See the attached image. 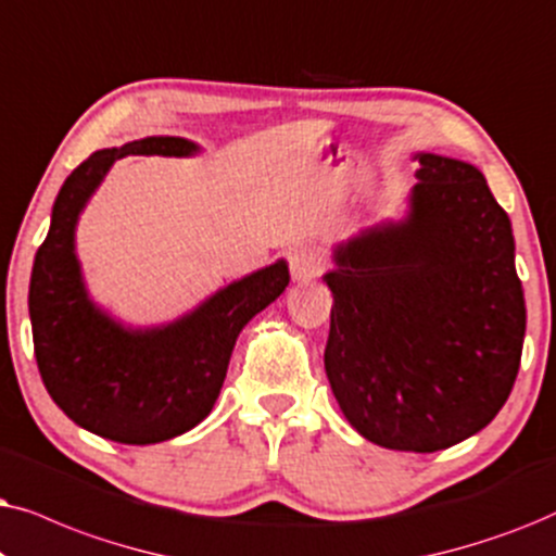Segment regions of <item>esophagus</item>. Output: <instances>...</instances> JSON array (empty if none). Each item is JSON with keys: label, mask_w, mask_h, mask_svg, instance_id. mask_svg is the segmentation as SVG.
<instances>
[{"label": "esophagus", "mask_w": 556, "mask_h": 556, "mask_svg": "<svg viewBox=\"0 0 556 556\" xmlns=\"http://www.w3.org/2000/svg\"><path fill=\"white\" fill-rule=\"evenodd\" d=\"M290 271L294 282H309L325 271V262L315 249H294L290 256Z\"/></svg>", "instance_id": "esophagus-1"}]
</instances>
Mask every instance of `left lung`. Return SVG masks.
<instances>
[{"instance_id": "left-lung-1", "label": "left lung", "mask_w": 556, "mask_h": 556, "mask_svg": "<svg viewBox=\"0 0 556 556\" xmlns=\"http://www.w3.org/2000/svg\"><path fill=\"white\" fill-rule=\"evenodd\" d=\"M409 216L336 249L325 374L374 445L438 453L501 412L527 305L508 213L478 167L419 152Z\"/></svg>"}]
</instances>
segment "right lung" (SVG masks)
Returning <instances> with one entry per match:
<instances>
[{
  "label": "right lung",
  "mask_w": 556,
  "mask_h": 556,
  "mask_svg": "<svg viewBox=\"0 0 556 556\" xmlns=\"http://www.w3.org/2000/svg\"><path fill=\"white\" fill-rule=\"evenodd\" d=\"M182 137H147L99 150L65 177L29 279L35 358L53 402L78 427L122 445H154L208 417L236 338L290 285L279 258L160 328L131 330L88 300L76 258V224L103 175L127 154L188 157Z\"/></svg>",
  "instance_id": "add662e5"
}]
</instances>
